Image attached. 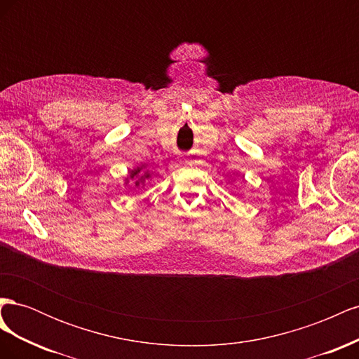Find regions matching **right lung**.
Here are the masks:
<instances>
[{
	"instance_id": "right-lung-1",
	"label": "right lung",
	"mask_w": 359,
	"mask_h": 359,
	"mask_svg": "<svg viewBox=\"0 0 359 359\" xmlns=\"http://www.w3.org/2000/svg\"><path fill=\"white\" fill-rule=\"evenodd\" d=\"M144 169V166L142 168H137V169H135V170H132V172H130V178H135L136 175H137V173L140 172V170H142ZM145 177H148V173H147V175H140V180H144ZM140 180H137V181H135V184H136V186H140Z\"/></svg>"
}]
</instances>
